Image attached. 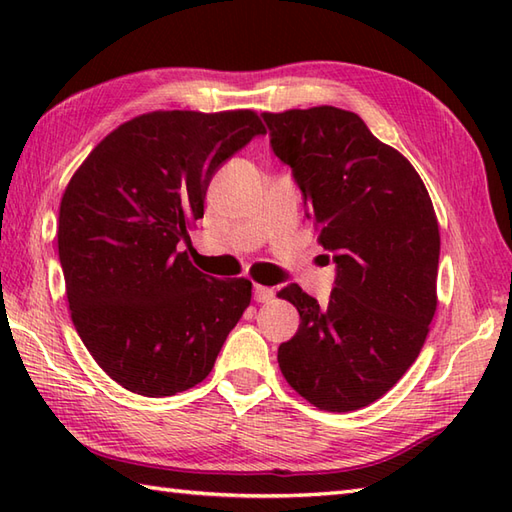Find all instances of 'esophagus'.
Instances as JSON below:
<instances>
[{"label":"esophagus","mask_w":512,"mask_h":512,"mask_svg":"<svg viewBox=\"0 0 512 512\" xmlns=\"http://www.w3.org/2000/svg\"><path fill=\"white\" fill-rule=\"evenodd\" d=\"M253 299H255L257 303H264V301H268V299H273V288H266V286L255 284V286H253Z\"/></svg>","instance_id":"1"}]
</instances>
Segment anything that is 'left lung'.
Returning a JSON list of instances; mask_svg holds the SVG:
<instances>
[{"label":"left lung","mask_w":512,"mask_h":512,"mask_svg":"<svg viewBox=\"0 0 512 512\" xmlns=\"http://www.w3.org/2000/svg\"><path fill=\"white\" fill-rule=\"evenodd\" d=\"M262 118L336 266L323 306L297 284L279 292L301 317L297 334L279 345L281 374L319 409L367 407L398 383L427 339L438 303L436 211L409 160L358 114L323 105Z\"/></svg>","instance_id":"8db88e82"}]
</instances>
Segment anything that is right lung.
Segmentation results:
<instances>
[{
  "mask_svg": "<svg viewBox=\"0 0 512 512\" xmlns=\"http://www.w3.org/2000/svg\"><path fill=\"white\" fill-rule=\"evenodd\" d=\"M264 134L250 110L143 114L101 140L65 189L57 239L72 323L134 394L202 383L248 308V279L200 273L180 244L217 169Z\"/></svg>",
  "mask_w": 512,
  "mask_h": 512,
  "instance_id": "obj_1",
  "label": "right lung"
}]
</instances>
